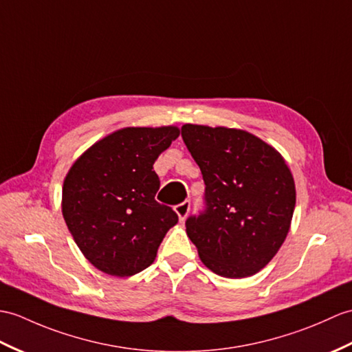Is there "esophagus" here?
Segmentation results:
<instances>
[{
	"label": "esophagus",
	"mask_w": 352,
	"mask_h": 352,
	"mask_svg": "<svg viewBox=\"0 0 352 352\" xmlns=\"http://www.w3.org/2000/svg\"><path fill=\"white\" fill-rule=\"evenodd\" d=\"M189 211H190V202L189 201H184L182 204H178V206H175V213L178 214V219H179V222H182V223L186 220L187 214H189Z\"/></svg>",
	"instance_id": "1"
}]
</instances>
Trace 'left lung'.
<instances>
[{
  "label": "left lung",
  "mask_w": 352,
  "mask_h": 352,
  "mask_svg": "<svg viewBox=\"0 0 352 352\" xmlns=\"http://www.w3.org/2000/svg\"><path fill=\"white\" fill-rule=\"evenodd\" d=\"M183 141L206 183V211L186 232L211 272L256 274L280 249L296 207V183L282 154L246 130L184 124Z\"/></svg>",
  "instance_id": "left-lung-1"
}]
</instances>
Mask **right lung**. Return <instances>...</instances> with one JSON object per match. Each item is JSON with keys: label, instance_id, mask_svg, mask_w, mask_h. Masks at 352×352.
<instances>
[{"label": "right lung", "instance_id": "1", "mask_svg": "<svg viewBox=\"0 0 352 352\" xmlns=\"http://www.w3.org/2000/svg\"><path fill=\"white\" fill-rule=\"evenodd\" d=\"M179 129L124 127L93 144L63 184V217L82 255L100 272L129 277L150 267L175 211L156 201L154 162Z\"/></svg>", "mask_w": 352, "mask_h": 352}]
</instances>
